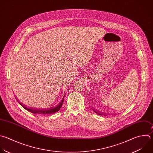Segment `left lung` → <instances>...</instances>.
Returning a JSON list of instances; mask_svg holds the SVG:
<instances>
[{"label":"left lung","mask_w":153,"mask_h":153,"mask_svg":"<svg viewBox=\"0 0 153 153\" xmlns=\"http://www.w3.org/2000/svg\"><path fill=\"white\" fill-rule=\"evenodd\" d=\"M93 111H94L96 114H98V115H106V114H105V115H104V114H103L102 113L99 112H98V111H97V112H96V111H94V110H93Z\"/></svg>","instance_id":"obj_1"}]
</instances>
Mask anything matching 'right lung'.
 <instances>
[{
	"label": "right lung",
	"mask_w": 153,
	"mask_h": 153,
	"mask_svg": "<svg viewBox=\"0 0 153 153\" xmlns=\"http://www.w3.org/2000/svg\"><path fill=\"white\" fill-rule=\"evenodd\" d=\"M64 98H63V99L62 100L61 102L58 105V106L56 107L52 108H49V109H32V108H26L24 105H22V103H20L19 101V103H20V105L21 106H22V107L23 108H25L26 110H27V111H29V112H30L32 114H38V115H48V114H54L55 112H57L58 111H59L60 110L62 106L63 102H64Z\"/></svg>",
	"instance_id": "1"
}]
</instances>
